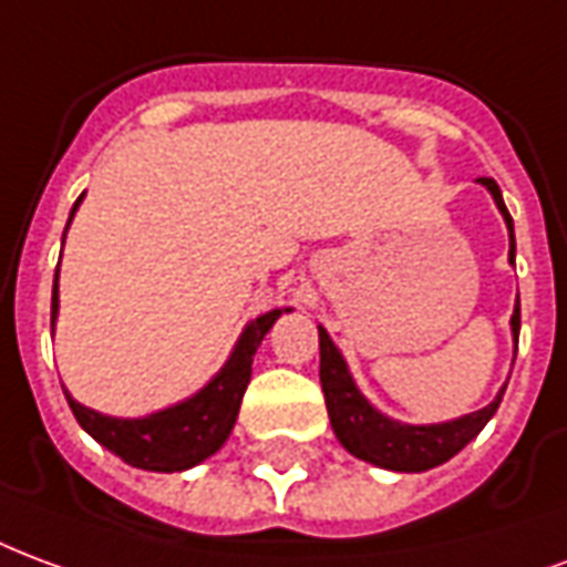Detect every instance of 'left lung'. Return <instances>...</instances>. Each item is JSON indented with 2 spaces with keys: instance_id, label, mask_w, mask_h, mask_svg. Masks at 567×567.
Returning <instances> with one entry per match:
<instances>
[{
  "instance_id": "8db88e82",
  "label": "left lung",
  "mask_w": 567,
  "mask_h": 567,
  "mask_svg": "<svg viewBox=\"0 0 567 567\" xmlns=\"http://www.w3.org/2000/svg\"><path fill=\"white\" fill-rule=\"evenodd\" d=\"M483 184L493 193L495 205L504 214V223L511 229V262L516 256V238H514V220L504 208L502 189L493 177H483ZM514 334L519 338V305L514 311ZM320 383H323L326 411L332 420V429L338 441L344 444L357 458H365L371 465L390 471H429L447 462L465 447L468 441L481 435V429L489 423V416L498 411L504 390L498 392V399L493 404H486L477 414L462 416L453 423L441 425H399L378 414L362 392L357 390V383L347 371L344 359L338 353V347L332 344V338L320 329Z\"/></svg>"
}]
</instances>
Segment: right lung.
<instances>
[{
  "label": "right lung",
  "instance_id": "right-lung-1",
  "mask_svg": "<svg viewBox=\"0 0 567 567\" xmlns=\"http://www.w3.org/2000/svg\"><path fill=\"white\" fill-rule=\"evenodd\" d=\"M81 202V198H78ZM74 202L72 214L78 210ZM69 214V220H72ZM56 317V275H53V299H51V323ZM280 311L262 313L254 323L247 326L241 341L235 344V353L223 365L217 378L210 380L205 390L175 404L168 411L144 416V420H114L90 411L84 404H78L65 392L69 408L74 420L96 437L102 447H109L114 456L130 462L135 468L144 471H184L193 468L198 462H205L223 447V441L229 437L241 408V395L250 383V365L254 353L266 332L275 326Z\"/></svg>",
  "mask_w": 567,
  "mask_h": 567
}]
</instances>
